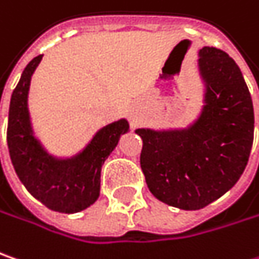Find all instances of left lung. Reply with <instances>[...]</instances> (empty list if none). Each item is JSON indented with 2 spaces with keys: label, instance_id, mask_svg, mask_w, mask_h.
<instances>
[{
  "label": "left lung",
  "instance_id": "8db88e82",
  "mask_svg": "<svg viewBox=\"0 0 259 259\" xmlns=\"http://www.w3.org/2000/svg\"><path fill=\"white\" fill-rule=\"evenodd\" d=\"M204 106L187 128H138L140 163L150 192L164 204L200 210L239 181L253 141L251 93L226 52L204 46L198 52Z\"/></svg>",
  "mask_w": 259,
  "mask_h": 259
}]
</instances>
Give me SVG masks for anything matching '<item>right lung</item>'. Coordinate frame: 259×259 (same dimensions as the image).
<instances>
[{"label": "right lung", "instance_id": "right-lung-1", "mask_svg": "<svg viewBox=\"0 0 259 259\" xmlns=\"http://www.w3.org/2000/svg\"><path fill=\"white\" fill-rule=\"evenodd\" d=\"M42 57L27 64L11 95L7 128L10 157L21 184L36 200L58 213H78L99 198L102 166L121 136L130 131V123L118 119L100 128L75 156L61 159L49 154L34 137L27 108L30 80Z\"/></svg>", "mask_w": 259, "mask_h": 259}]
</instances>
